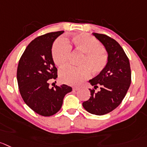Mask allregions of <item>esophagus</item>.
<instances>
[{"instance_id": "esophagus-1", "label": "esophagus", "mask_w": 147, "mask_h": 147, "mask_svg": "<svg viewBox=\"0 0 147 147\" xmlns=\"http://www.w3.org/2000/svg\"><path fill=\"white\" fill-rule=\"evenodd\" d=\"M79 87H76V86L73 87V90H74V91H77V90H79Z\"/></svg>"}]
</instances>
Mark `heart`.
<instances>
[{"instance_id": "b5f03b06", "label": "heart", "mask_w": 147, "mask_h": 147, "mask_svg": "<svg viewBox=\"0 0 147 147\" xmlns=\"http://www.w3.org/2000/svg\"><path fill=\"white\" fill-rule=\"evenodd\" d=\"M71 45L75 50L84 53L79 62L81 67L66 66L60 71L59 77L63 83L79 85L93 74L101 72L107 63V55L102 43L95 37L86 34H76L71 39ZM71 47L63 38L57 40L52 49L54 63L59 67L68 63Z\"/></svg>"}]
</instances>
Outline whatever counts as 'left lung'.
<instances>
[{
	"label": "left lung",
	"instance_id": "left-lung-1",
	"mask_svg": "<svg viewBox=\"0 0 147 147\" xmlns=\"http://www.w3.org/2000/svg\"><path fill=\"white\" fill-rule=\"evenodd\" d=\"M104 45L107 53V63L96 77L89 81L94 88L100 87L96 92L90 89L91 97L82 103L84 108L97 115L113 111L125 97L131 82L130 63L123 49L114 39L102 34L92 33Z\"/></svg>",
	"mask_w": 147,
	"mask_h": 147
}]
</instances>
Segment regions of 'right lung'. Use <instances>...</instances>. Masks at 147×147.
<instances>
[{"label":"right lung","instance_id":"obj_1","mask_svg":"<svg viewBox=\"0 0 147 147\" xmlns=\"http://www.w3.org/2000/svg\"><path fill=\"white\" fill-rule=\"evenodd\" d=\"M63 31L40 36L31 42L17 68L19 92L24 102L37 114L51 116L61 108L64 97L72 88L65 84L49 87V79L58 77L52 57V47Z\"/></svg>","mask_w":147,"mask_h":147}]
</instances>
